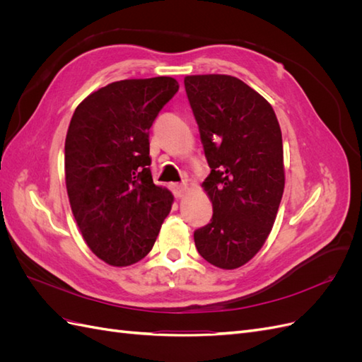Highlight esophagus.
Listing matches in <instances>:
<instances>
[{"label":"esophagus","mask_w":362,"mask_h":362,"mask_svg":"<svg viewBox=\"0 0 362 362\" xmlns=\"http://www.w3.org/2000/svg\"><path fill=\"white\" fill-rule=\"evenodd\" d=\"M187 190V185L185 184H172V192L177 198H181V196Z\"/></svg>","instance_id":"34e87169"}]
</instances>
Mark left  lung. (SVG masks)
<instances>
[{
    "label": "left lung",
    "instance_id": "1",
    "mask_svg": "<svg viewBox=\"0 0 362 362\" xmlns=\"http://www.w3.org/2000/svg\"><path fill=\"white\" fill-rule=\"evenodd\" d=\"M185 93L211 168L202 187L213 217L196 229L204 259L237 269L264 245L282 199V134L272 105L231 75H189Z\"/></svg>",
    "mask_w": 362,
    "mask_h": 362
}]
</instances>
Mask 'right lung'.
<instances>
[{
	"label": "right lung",
	"mask_w": 362,
	"mask_h": 362,
	"mask_svg": "<svg viewBox=\"0 0 362 362\" xmlns=\"http://www.w3.org/2000/svg\"><path fill=\"white\" fill-rule=\"evenodd\" d=\"M170 76L101 87L75 108L64 141V175L87 246L112 266L148 255L173 196L152 181L149 128L178 92Z\"/></svg>",
	"instance_id": "add662e5"
}]
</instances>
